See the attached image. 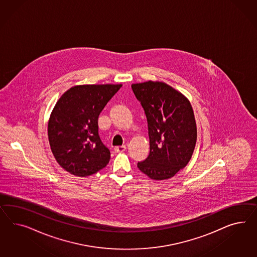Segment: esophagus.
<instances>
[{
  "mask_svg": "<svg viewBox=\"0 0 257 257\" xmlns=\"http://www.w3.org/2000/svg\"><path fill=\"white\" fill-rule=\"evenodd\" d=\"M115 152L116 153H123V152H125L126 151V146H124V145H122V146H117L115 147Z\"/></svg>",
  "mask_w": 257,
  "mask_h": 257,
  "instance_id": "esophagus-1",
  "label": "esophagus"
}]
</instances>
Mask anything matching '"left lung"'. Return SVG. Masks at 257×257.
I'll return each instance as SVG.
<instances>
[{
	"mask_svg": "<svg viewBox=\"0 0 257 257\" xmlns=\"http://www.w3.org/2000/svg\"><path fill=\"white\" fill-rule=\"evenodd\" d=\"M132 90L145 111L150 138V154L138 167L153 180L170 179L194 153L197 132L192 105L164 82L133 84Z\"/></svg>",
	"mask_w": 257,
	"mask_h": 257,
	"instance_id": "1",
	"label": "left lung"
}]
</instances>
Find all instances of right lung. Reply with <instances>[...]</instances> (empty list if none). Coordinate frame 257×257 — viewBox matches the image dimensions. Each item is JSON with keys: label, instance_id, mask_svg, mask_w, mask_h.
I'll list each match as a JSON object with an SVG mask.
<instances>
[{"label": "right lung", "instance_id": "right-lung-1", "mask_svg": "<svg viewBox=\"0 0 257 257\" xmlns=\"http://www.w3.org/2000/svg\"><path fill=\"white\" fill-rule=\"evenodd\" d=\"M121 84L78 85L56 103L48 125L49 145L58 164L77 177L105 167L110 152L98 134V117Z\"/></svg>", "mask_w": 257, "mask_h": 257}]
</instances>
